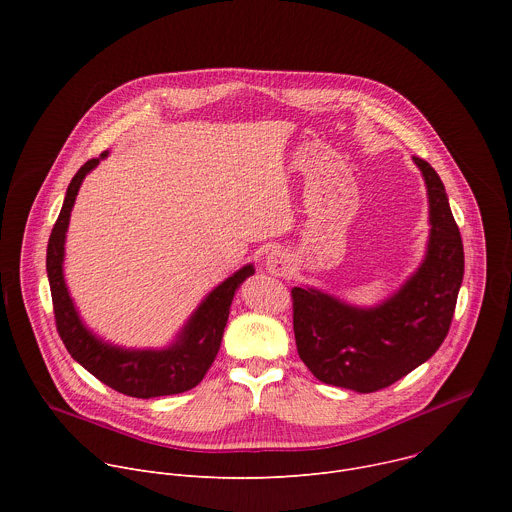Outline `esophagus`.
<instances>
[{
	"label": "esophagus",
	"mask_w": 512,
	"mask_h": 512,
	"mask_svg": "<svg viewBox=\"0 0 512 512\" xmlns=\"http://www.w3.org/2000/svg\"><path fill=\"white\" fill-rule=\"evenodd\" d=\"M265 267H267V271L269 273H273V275H287L289 273V257L283 253V251H279V249H275V251H271L267 257H265Z\"/></svg>",
	"instance_id": "1"
}]
</instances>
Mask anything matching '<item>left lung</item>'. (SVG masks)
<instances>
[{
    "label": "left lung",
    "mask_w": 512,
    "mask_h": 512,
    "mask_svg": "<svg viewBox=\"0 0 512 512\" xmlns=\"http://www.w3.org/2000/svg\"><path fill=\"white\" fill-rule=\"evenodd\" d=\"M429 194V249L389 302L356 310L316 289L291 287L298 354L316 379L358 393L409 375L446 340L464 277L460 229L437 172L413 156Z\"/></svg>",
    "instance_id": "obj_1"
}]
</instances>
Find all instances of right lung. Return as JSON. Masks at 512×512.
Masks as SVG:
<instances>
[{
    "instance_id": "obj_1",
    "label": "right lung",
    "mask_w": 512,
    "mask_h": 512,
    "mask_svg": "<svg viewBox=\"0 0 512 512\" xmlns=\"http://www.w3.org/2000/svg\"><path fill=\"white\" fill-rule=\"evenodd\" d=\"M105 156L107 152L101 154V158ZM101 158L85 162L75 178L70 180L62 210L48 239L46 271L58 336L72 358L79 360L93 377L117 393L139 399L184 393L204 379L210 364L214 362L216 352L221 348L235 291L245 277L253 275V265L239 269L233 277L218 285L190 318L180 334V340L168 350L131 352L97 340L81 324L77 310L68 298L62 277V257L72 204H75L83 178L99 164Z\"/></svg>"
}]
</instances>
